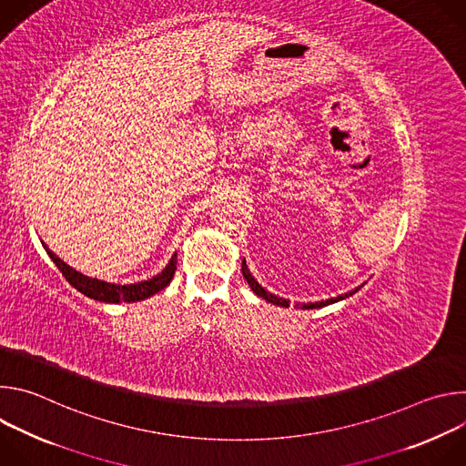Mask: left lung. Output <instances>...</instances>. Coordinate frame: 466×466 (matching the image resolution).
<instances>
[{
	"mask_svg": "<svg viewBox=\"0 0 466 466\" xmlns=\"http://www.w3.org/2000/svg\"><path fill=\"white\" fill-rule=\"evenodd\" d=\"M241 273H243L245 280L248 282L250 289H252L258 297H261L263 300H268V302H271V304H275V306H282V308H288V306H289V300L269 293L268 289L261 288V284H259L258 280H254V277L250 275V271H248V268H247V261H245V259L241 261ZM360 289H361V286L356 288V289H352V291H349V293H345V295H339V297H336V299H328V300H320V302H308V304H295V308H300V309H317V308H324V306H329V304H334V302H339V300H345V299L352 297V295H354L356 291H360Z\"/></svg>",
	"mask_w": 466,
	"mask_h": 466,
	"instance_id": "8db88e82",
	"label": "left lung"
}]
</instances>
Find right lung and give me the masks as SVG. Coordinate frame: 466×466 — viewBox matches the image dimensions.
Instances as JSON below:
<instances>
[{
  "instance_id": "obj_1",
  "label": "right lung",
  "mask_w": 466,
  "mask_h": 466,
  "mask_svg": "<svg viewBox=\"0 0 466 466\" xmlns=\"http://www.w3.org/2000/svg\"><path fill=\"white\" fill-rule=\"evenodd\" d=\"M44 245V243H42ZM47 256L53 259V263L58 268V271L62 273V277L68 280L77 291H81L83 295L99 300V302H108V304H117V302H138V300H146L149 297H153L155 293H158L160 289H164L177 269V252L171 256L169 263L162 269V273L155 275L149 280H142L137 284H110L105 280H97L92 277H86L79 271H76L74 268H70L68 263L62 261L47 245H44Z\"/></svg>"
}]
</instances>
